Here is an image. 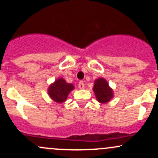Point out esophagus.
Wrapping results in <instances>:
<instances>
[{"label":"esophagus","mask_w":158,"mask_h":158,"mask_svg":"<svg viewBox=\"0 0 158 158\" xmlns=\"http://www.w3.org/2000/svg\"><path fill=\"white\" fill-rule=\"evenodd\" d=\"M79 89H84L85 88V84L83 83V81H80L79 83Z\"/></svg>","instance_id":"esophagus-1"}]
</instances>
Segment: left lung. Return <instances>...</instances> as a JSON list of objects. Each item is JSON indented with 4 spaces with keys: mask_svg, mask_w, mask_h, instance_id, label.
I'll return each mask as SVG.
<instances>
[{
    "mask_svg": "<svg viewBox=\"0 0 158 158\" xmlns=\"http://www.w3.org/2000/svg\"><path fill=\"white\" fill-rule=\"evenodd\" d=\"M93 90L97 100L100 103L108 102L114 97L113 89L104 78H98L94 81Z\"/></svg>",
    "mask_w": 158,
    "mask_h": 158,
    "instance_id": "1",
    "label": "left lung"
}]
</instances>
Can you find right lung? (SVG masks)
Instances as JSON below:
<instances>
[{"mask_svg":"<svg viewBox=\"0 0 158 158\" xmlns=\"http://www.w3.org/2000/svg\"><path fill=\"white\" fill-rule=\"evenodd\" d=\"M75 87L71 83H68L63 78H59L48 87V93L52 100L58 103H62L68 99L69 94Z\"/></svg>","mask_w":158,"mask_h":158,"instance_id":"add662e5","label":"right lung"}]
</instances>
